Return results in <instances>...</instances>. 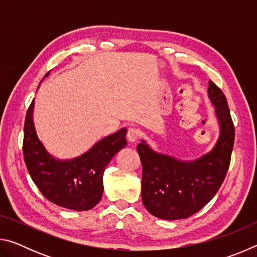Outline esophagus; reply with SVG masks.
I'll list each match as a JSON object with an SVG mask.
<instances>
[{"label": "esophagus", "instance_id": "1", "mask_svg": "<svg viewBox=\"0 0 257 257\" xmlns=\"http://www.w3.org/2000/svg\"><path fill=\"white\" fill-rule=\"evenodd\" d=\"M139 136H141V132L136 128H129L127 132V139L129 143H135L138 141Z\"/></svg>", "mask_w": 257, "mask_h": 257}]
</instances>
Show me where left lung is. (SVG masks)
<instances>
[{
	"mask_svg": "<svg viewBox=\"0 0 257 257\" xmlns=\"http://www.w3.org/2000/svg\"><path fill=\"white\" fill-rule=\"evenodd\" d=\"M208 97L214 105L220 135L213 149L193 161L158 153L145 141L137 146L143 165L142 199L152 215L186 219L211 201L227 175L233 149L234 127L224 94L212 80Z\"/></svg>",
	"mask_w": 257,
	"mask_h": 257,
	"instance_id": "obj_1",
	"label": "left lung"
}]
</instances>
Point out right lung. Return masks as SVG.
I'll return each mask as SVG.
<instances>
[{
    "label": "right lung",
    "mask_w": 257,
    "mask_h": 257,
    "mask_svg": "<svg viewBox=\"0 0 257 257\" xmlns=\"http://www.w3.org/2000/svg\"><path fill=\"white\" fill-rule=\"evenodd\" d=\"M50 72L44 76L47 77ZM34 105L26 114L24 158L35 185L50 202L73 211H87L101 201L103 175L113 156L127 145V129L122 128L98 141L84 154L59 160L46 151L34 124Z\"/></svg>",
    "instance_id": "obj_1"
}]
</instances>
